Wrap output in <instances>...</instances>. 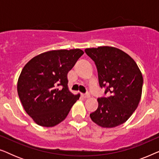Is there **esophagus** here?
Masks as SVG:
<instances>
[{
	"label": "esophagus",
	"mask_w": 159,
	"mask_h": 159,
	"mask_svg": "<svg viewBox=\"0 0 159 159\" xmlns=\"http://www.w3.org/2000/svg\"><path fill=\"white\" fill-rule=\"evenodd\" d=\"M82 96L84 98H88L90 97V95L89 93H86V94H82Z\"/></svg>",
	"instance_id": "esophagus-1"
}]
</instances>
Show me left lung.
Returning <instances> with one entry per match:
<instances>
[{
	"label": "left lung",
	"mask_w": 159,
	"mask_h": 159,
	"mask_svg": "<svg viewBox=\"0 0 159 159\" xmlns=\"http://www.w3.org/2000/svg\"><path fill=\"white\" fill-rule=\"evenodd\" d=\"M96 65L101 88L108 97L98 98V107L90 116L103 128L125 123L140 103L143 84L142 73L135 61L121 50L101 46L84 50Z\"/></svg>",
	"instance_id": "8db88e82"
}]
</instances>
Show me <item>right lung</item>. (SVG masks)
I'll return each instance as SVG.
<instances>
[{
	"mask_svg": "<svg viewBox=\"0 0 159 159\" xmlns=\"http://www.w3.org/2000/svg\"><path fill=\"white\" fill-rule=\"evenodd\" d=\"M84 52L54 50L32 58L24 66L17 92L24 109L38 125L52 127L64 121L80 95L69 90L67 74Z\"/></svg>",
	"mask_w": 159,
	"mask_h": 159,
	"instance_id": "obj_1",
	"label": "right lung"
}]
</instances>
